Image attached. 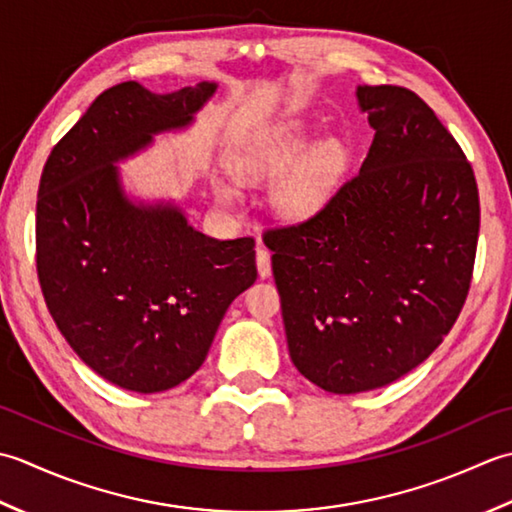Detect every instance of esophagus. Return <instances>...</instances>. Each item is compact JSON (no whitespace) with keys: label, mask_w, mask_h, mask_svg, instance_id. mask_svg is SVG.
I'll return each mask as SVG.
<instances>
[{"label":"esophagus","mask_w":512,"mask_h":512,"mask_svg":"<svg viewBox=\"0 0 512 512\" xmlns=\"http://www.w3.org/2000/svg\"><path fill=\"white\" fill-rule=\"evenodd\" d=\"M256 267H258L260 278L271 276V254H269V249H265L263 245L256 247Z\"/></svg>","instance_id":"esophagus-1"}]
</instances>
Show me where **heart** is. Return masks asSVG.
I'll return each instance as SVG.
<instances>
[{
	"label": "heart",
	"mask_w": 512,
	"mask_h": 512,
	"mask_svg": "<svg viewBox=\"0 0 512 512\" xmlns=\"http://www.w3.org/2000/svg\"><path fill=\"white\" fill-rule=\"evenodd\" d=\"M307 145L309 134L305 123H280L238 159L236 172L252 181L276 179L298 162ZM344 163H347V152L338 141L320 143L278 183L274 194L278 212L289 221H307L318 214L336 190ZM214 194L223 205H234L238 198L234 187L221 179L214 181Z\"/></svg>",
	"instance_id": "obj_1"
}]
</instances>
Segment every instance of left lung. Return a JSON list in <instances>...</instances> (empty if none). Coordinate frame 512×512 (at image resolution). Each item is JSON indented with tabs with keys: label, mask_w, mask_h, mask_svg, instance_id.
Here are the masks:
<instances>
[{
	"label": "left lung",
	"mask_w": 512,
	"mask_h": 512,
	"mask_svg": "<svg viewBox=\"0 0 512 512\" xmlns=\"http://www.w3.org/2000/svg\"><path fill=\"white\" fill-rule=\"evenodd\" d=\"M375 130L360 172L305 223L267 229L291 362L338 395L422 364L471 287L479 194L435 112L400 86H358Z\"/></svg>",
	"instance_id": "obj_1"
}]
</instances>
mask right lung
Wrapping results in <instances>:
<instances>
[{
  "mask_svg": "<svg viewBox=\"0 0 512 512\" xmlns=\"http://www.w3.org/2000/svg\"><path fill=\"white\" fill-rule=\"evenodd\" d=\"M216 92L112 86L52 148L37 192V274L72 351L103 380L168 391L201 367L227 307L256 280L254 238L218 241L172 201L125 194L117 163L183 130Z\"/></svg>",
  "mask_w": 512,
  "mask_h": 512,
  "instance_id": "1",
  "label": "right lung"
}]
</instances>
